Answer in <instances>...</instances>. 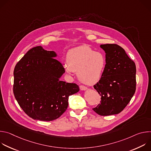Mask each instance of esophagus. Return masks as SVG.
<instances>
[{"mask_svg":"<svg viewBox=\"0 0 151 151\" xmlns=\"http://www.w3.org/2000/svg\"><path fill=\"white\" fill-rule=\"evenodd\" d=\"M79 88H80L81 90H82V91L87 90V87H86L85 86H83V85H80L79 86Z\"/></svg>","mask_w":151,"mask_h":151,"instance_id":"obj_1","label":"esophagus"}]
</instances>
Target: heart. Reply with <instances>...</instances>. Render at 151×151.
<instances>
[{"mask_svg":"<svg viewBox=\"0 0 151 151\" xmlns=\"http://www.w3.org/2000/svg\"><path fill=\"white\" fill-rule=\"evenodd\" d=\"M66 62L64 68L68 74L76 72L81 82L90 85L97 82L101 77L106 65V58L103 52L82 45L68 51Z\"/></svg>","mask_w":151,"mask_h":151,"instance_id":"obj_1","label":"heart"}]
</instances>
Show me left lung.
Listing matches in <instances>:
<instances>
[{
    "mask_svg": "<svg viewBox=\"0 0 151 151\" xmlns=\"http://www.w3.org/2000/svg\"><path fill=\"white\" fill-rule=\"evenodd\" d=\"M106 65L94 88L101 101L93 111L101 116L120 113L130 101L136 91V68L125 50L116 44H104Z\"/></svg>",
    "mask_w": 151,
    "mask_h": 151,
    "instance_id": "left-lung-1",
    "label": "left lung"
}]
</instances>
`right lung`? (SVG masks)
<instances>
[{"mask_svg":"<svg viewBox=\"0 0 151 151\" xmlns=\"http://www.w3.org/2000/svg\"><path fill=\"white\" fill-rule=\"evenodd\" d=\"M57 54L41 46L27 51L14 70L13 91L21 108L30 118L44 121L58 118L68 106L78 85L61 81L65 72Z\"/></svg>","mask_w":151,"mask_h":151,"instance_id":"obj_1","label":"right lung"}]
</instances>
